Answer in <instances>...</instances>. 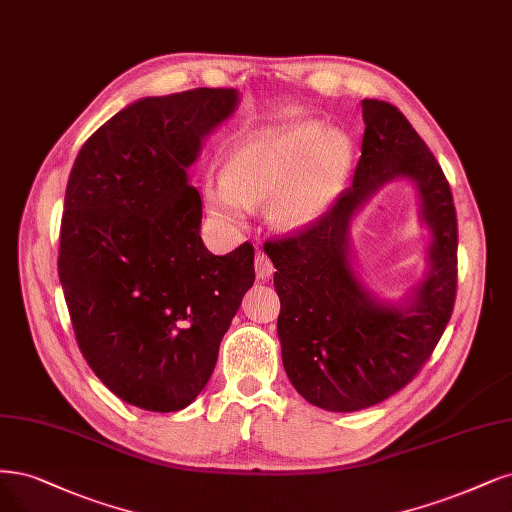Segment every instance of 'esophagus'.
Masks as SVG:
<instances>
[{"label":"esophagus","instance_id":"esophagus-1","mask_svg":"<svg viewBox=\"0 0 512 512\" xmlns=\"http://www.w3.org/2000/svg\"><path fill=\"white\" fill-rule=\"evenodd\" d=\"M256 277L258 279H262V281H267L271 275H273V262L269 260V256L267 254H264V252H258L256 254Z\"/></svg>","mask_w":512,"mask_h":512}]
</instances>
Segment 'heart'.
I'll return each mask as SVG.
<instances>
[{"label": "heart", "instance_id": "b5f03b06", "mask_svg": "<svg viewBox=\"0 0 512 512\" xmlns=\"http://www.w3.org/2000/svg\"><path fill=\"white\" fill-rule=\"evenodd\" d=\"M349 139L322 122L303 120L241 137L224 158V182L205 184L211 216L239 224L245 207L269 203V218L284 233H301L339 199L351 169Z\"/></svg>", "mask_w": 512, "mask_h": 512}]
</instances>
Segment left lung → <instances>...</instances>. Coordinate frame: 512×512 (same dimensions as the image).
<instances>
[{
	"label": "left lung",
	"mask_w": 512,
	"mask_h": 512,
	"mask_svg": "<svg viewBox=\"0 0 512 512\" xmlns=\"http://www.w3.org/2000/svg\"><path fill=\"white\" fill-rule=\"evenodd\" d=\"M354 184L305 231L264 243L281 301L277 334L288 379L307 402L351 413L413 381L443 337L455 303L457 220L449 182L396 105L364 99ZM411 179L433 235L429 271L400 306L383 304L350 264L348 226L387 181Z\"/></svg>",
	"instance_id": "obj_1"
}]
</instances>
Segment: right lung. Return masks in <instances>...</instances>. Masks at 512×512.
I'll return each instance as SVG.
<instances>
[{
	"mask_svg": "<svg viewBox=\"0 0 512 512\" xmlns=\"http://www.w3.org/2000/svg\"><path fill=\"white\" fill-rule=\"evenodd\" d=\"M235 88L139 99L80 148L65 190L59 279L84 360L133 407L195 400L254 284L245 241L214 256L188 167L237 110Z\"/></svg>",
	"mask_w": 512,
	"mask_h": 512,
	"instance_id": "right-lung-1",
	"label": "right lung"
}]
</instances>
